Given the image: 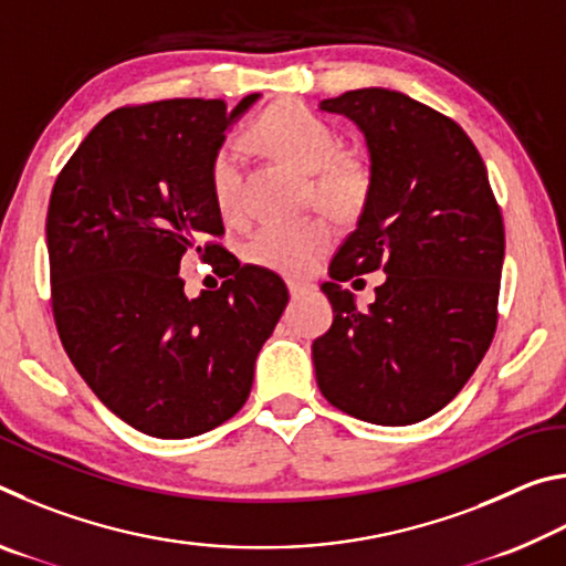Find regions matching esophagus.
Masks as SVG:
<instances>
[{"mask_svg":"<svg viewBox=\"0 0 566 566\" xmlns=\"http://www.w3.org/2000/svg\"><path fill=\"white\" fill-rule=\"evenodd\" d=\"M306 290H310V284H304V282H290V294H292V296H300V294H304Z\"/></svg>","mask_w":566,"mask_h":566,"instance_id":"esophagus-1","label":"esophagus"}]
</instances>
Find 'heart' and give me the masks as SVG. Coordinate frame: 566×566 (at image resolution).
Listing matches in <instances>:
<instances>
[{"instance_id": "obj_1", "label": "heart", "mask_w": 566, "mask_h": 566, "mask_svg": "<svg viewBox=\"0 0 566 566\" xmlns=\"http://www.w3.org/2000/svg\"><path fill=\"white\" fill-rule=\"evenodd\" d=\"M256 145L272 157L312 175L314 197L334 214H354L367 202L369 167L352 151H339V137L327 119L300 102H280L252 124ZM219 214L229 222L242 217V159L232 142H224L209 161ZM334 242V229L322 217L294 224H264L249 237L244 256L249 264L280 274H304L317 264Z\"/></svg>"}]
</instances>
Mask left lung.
I'll return each instance as SVG.
<instances>
[{"instance_id":"obj_1","label":"left lung","mask_w":566,"mask_h":566,"mask_svg":"<svg viewBox=\"0 0 566 566\" xmlns=\"http://www.w3.org/2000/svg\"><path fill=\"white\" fill-rule=\"evenodd\" d=\"M359 124L371 185L357 229L329 264L334 322L314 339L322 395L371 424H415L447 407L494 339L504 222L474 142L447 114L391 90L324 99ZM388 280L369 311L340 286Z\"/></svg>"}]
</instances>
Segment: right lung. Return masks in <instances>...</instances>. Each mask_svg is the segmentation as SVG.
Masks as SVG:
<instances>
[{
  "instance_id": "add662e5",
  "label": "right lung",
  "mask_w": 566,
  "mask_h": 566,
  "mask_svg": "<svg viewBox=\"0 0 566 566\" xmlns=\"http://www.w3.org/2000/svg\"><path fill=\"white\" fill-rule=\"evenodd\" d=\"M222 99L127 104L94 127L54 181L46 212L62 347L107 409L159 439L205 434L244 407L254 361L290 292L219 244L209 161L232 119ZM226 282L187 301L180 256Z\"/></svg>"
}]
</instances>
